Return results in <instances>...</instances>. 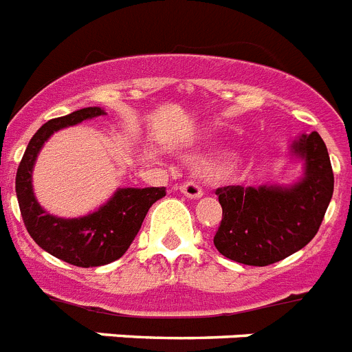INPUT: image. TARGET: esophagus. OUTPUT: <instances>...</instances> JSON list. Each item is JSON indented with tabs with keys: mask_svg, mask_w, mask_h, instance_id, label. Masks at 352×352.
I'll return each mask as SVG.
<instances>
[{
	"mask_svg": "<svg viewBox=\"0 0 352 352\" xmlns=\"http://www.w3.org/2000/svg\"><path fill=\"white\" fill-rule=\"evenodd\" d=\"M179 188H182L183 196H187L188 199H199V197H203V190H201V187L197 183H183Z\"/></svg>",
	"mask_w": 352,
	"mask_h": 352,
	"instance_id": "34e87169",
	"label": "esophagus"
}]
</instances>
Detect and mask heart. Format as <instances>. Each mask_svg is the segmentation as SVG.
<instances>
[{"instance_id": "obj_1", "label": "heart", "mask_w": 352, "mask_h": 352, "mask_svg": "<svg viewBox=\"0 0 352 352\" xmlns=\"http://www.w3.org/2000/svg\"><path fill=\"white\" fill-rule=\"evenodd\" d=\"M217 156H222V153H219V155Z\"/></svg>"}]
</instances>
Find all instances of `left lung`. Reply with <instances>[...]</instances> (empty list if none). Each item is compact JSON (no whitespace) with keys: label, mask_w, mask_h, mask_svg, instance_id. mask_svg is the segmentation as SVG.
<instances>
[{"label":"left lung","mask_w":352,"mask_h":352,"mask_svg":"<svg viewBox=\"0 0 352 352\" xmlns=\"http://www.w3.org/2000/svg\"><path fill=\"white\" fill-rule=\"evenodd\" d=\"M288 156L302 164L297 182L215 190L222 221L213 244L222 256L244 265H270L317 235L335 185L327 147L314 131L292 140Z\"/></svg>","instance_id":"8db88e82"}]
</instances>
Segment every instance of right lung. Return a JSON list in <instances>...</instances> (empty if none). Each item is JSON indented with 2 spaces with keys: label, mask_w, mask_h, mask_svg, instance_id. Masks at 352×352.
<instances>
[{
  "label": "right lung",
  "mask_w": 352,
  "mask_h": 352,
  "mask_svg": "<svg viewBox=\"0 0 352 352\" xmlns=\"http://www.w3.org/2000/svg\"><path fill=\"white\" fill-rule=\"evenodd\" d=\"M107 116L101 107L76 110L42 124L30 140L16 176V194L25 226L44 251L76 267L116 262L128 251L142 226L147 210L165 196V187L117 188L113 196L82 217H56L38 205L33 192V167L42 146L55 131Z\"/></svg>",
  "instance_id": "add662e5"
}]
</instances>
